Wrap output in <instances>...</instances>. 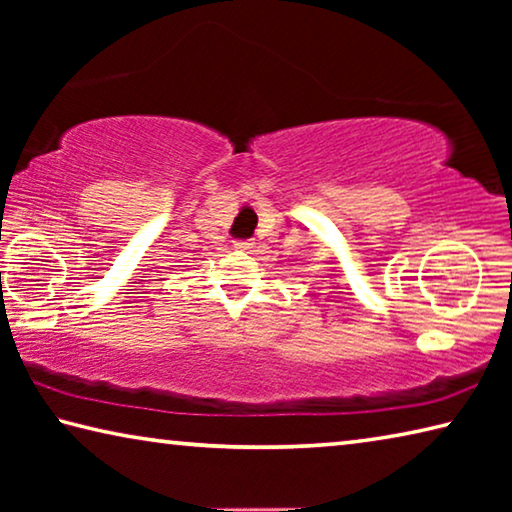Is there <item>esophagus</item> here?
<instances>
[{
	"mask_svg": "<svg viewBox=\"0 0 512 512\" xmlns=\"http://www.w3.org/2000/svg\"><path fill=\"white\" fill-rule=\"evenodd\" d=\"M253 241H235V248L239 250H253Z\"/></svg>",
	"mask_w": 512,
	"mask_h": 512,
	"instance_id": "obj_1",
	"label": "esophagus"
}]
</instances>
